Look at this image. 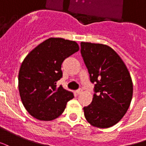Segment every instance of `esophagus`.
I'll return each mask as SVG.
<instances>
[{
    "label": "esophagus",
    "instance_id": "obj_1",
    "mask_svg": "<svg viewBox=\"0 0 146 146\" xmlns=\"http://www.w3.org/2000/svg\"><path fill=\"white\" fill-rule=\"evenodd\" d=\"M76 93H77V95H80V94L82 93V89H78V90L76 91Z\"/></svg>",
    "mask_w": 146,
    "mask_h": 146
}]
</instances>
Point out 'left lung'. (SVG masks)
<instances>
[{"instance_id": "1", "label": "left lung", "mask_w": 146, "mask_h": 146, "mask_svg": "<svg viewBox=\"0 0 146 146\" xmlns=\"http://www.w3.org/2000/svg\"><path fill=\"white\" fill-rule=\"evenodd\" d=\"M81 54L95 83V94L83 108L86 121L93 127L107 128L121 121L129 108L133 83L127 67L110 46L81 42Z\"/></svg>"}]
</instances>
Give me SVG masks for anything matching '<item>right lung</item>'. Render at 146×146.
Segmentation results:
<instances>
[{
    "label": "right lung",
    "instance_id": "add662e5",
    "mask_svg": "<svg viewBox=\"0 0 146 146\" xmlns=\"http://www.w3.org/2000/svg\"><path fill=\"white\" fill-rule=\"evenodd\" d=\"M79 50L75 41L49 38L36 46L22 61L19 73L21 100L32 117L52 121L64 112L73 93L57 87L62 77L61 64Z\"/></svg>",
    "mask_w": 146,
    "mask_h": 146
}]
</instances>
